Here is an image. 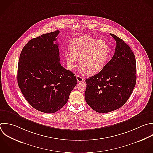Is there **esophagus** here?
I'll return each mask as SVG.
<instances>
[{
	"instance_id": "1",
	"label": "esophagus",
	"mask_w": 153,
	"mask_h": 153,
	"mask_svg": "<svg viewBox=\"0 0 153 153\" xmlns=\"http://www.w3.org/2000/svg\"><path fill=\"white\" fill-rule=\"evenodd\" d=\"M76 80H77V81H78V82H82V81H84V78H82V77H81V76H79V75H76Z\"/></svg>"
}]
</instances>
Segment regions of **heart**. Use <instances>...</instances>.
Returning a JSON list of instances; mask_svg holds the SVG:
<instances>
[{
  "mask_svg": "<svg viewBox=\"0 0 153 153\" xmlns=\"http://www.w3.org/2000/svg\"><path fill=\"white\" fill-rule=\"evenodd\" d=\"M110 54V47L104 40H97L89 36L74 39L70 44V51L66 54L67 66L74 70L79 59L82 70L94 75L102 71Z\"/></svg>",
  "mask_w": 153,
  "mask_h": 153,
  "instance_id": "obj_1",
  "label": "heart"
}]
</instances>
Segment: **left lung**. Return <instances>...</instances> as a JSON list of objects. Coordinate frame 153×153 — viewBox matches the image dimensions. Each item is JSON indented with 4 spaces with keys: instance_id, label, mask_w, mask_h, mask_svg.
<instances>
[{
    "instance_id": "left-lung-1",
    "label": "left lung",
    "mask_w": 153,
    "mask_h": 153,
    "mask_svg": "<svg viewBox=\"0 0 153 153\" xmlns=\"http://www.w3.org/2000/svg\"><path fill=\"white\" fill-rule=\"evenodd\" d=\"M110 35L116 41L112 58L99 74L85 80L86 102L99 113L121 108L130 96L136 81L134 54L123 39Z\"/></svg>"
}]
</instances>
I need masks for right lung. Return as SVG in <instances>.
I'll list each match as a JSON object with an SVG mask.
<instances>
[{
	"label": "right lung",
	"mask_w": 153,
	"mask_h": 153,
	"mask_svg": "<svg viewBox=\"0 0 153 153\" xmlns=\"http://www.w3.org/2000/svg\"><path fill=\"white\" fill-rule=\"evenodd\" d=\"M59 32L56 30L30 40L19 60V88L33 108L45 113L60 109L77 84L75 74L59 62V44L54 43Z\"/></svg>",
	"instance_id": "obj_1"
}]
</instances>
